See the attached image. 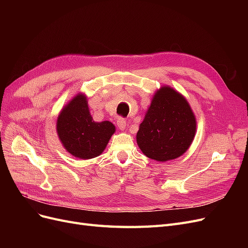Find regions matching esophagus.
Returning <instances> with one entry per match:
<instances>
[{"instance_id":"obj_1","label":"esophagus","mask_w":248,"mask_h":248,"mask_svg":"<svg viewBox=\"0 0 248 248\" xmlns=\"http://www.w3.org/2000/svg\"><path fill=\"white\" fill-rule=\"evenodd\" d=\"M117 125H118V127H119V129L124 130V129L126 128V126H127L126 120L123 119V118H118V120H117Z\"/></svg>"}]
</instances>
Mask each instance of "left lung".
<instances>
[{"instance_id":"left-lung-1","label":"left lung","mask_w":248,"mask_h":248,"mask_svg":"<svg viewBox=\"0 0 248 248\" xmlns=\"http://www.w3.org/2000/svg\"><path fill=\"white\" fill-rule=\"evenodd\" d=\"M197 121L189 103L176 90H157L137 133V142L147 157L168 161L183 155L196 136Z\"/></svg>"}]
</instances>
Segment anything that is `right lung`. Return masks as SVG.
<instances>
[{"instance_id":"1","label":"right lung","mask_w":248,"mask_h":248,"mask_svg":"<svg viewBox=\"0 0 248 248\" xmlns=\"http://www.w3.org/2000/svg\"><path fill=\"white\" fill-rule=\"evenodd\" d=\"M115 131V125L109 121H94L87 97L80 93L66 104L57 120V132L62 145L67 152L80 159L99 156Z\"/></svg>"}]
</instances>
